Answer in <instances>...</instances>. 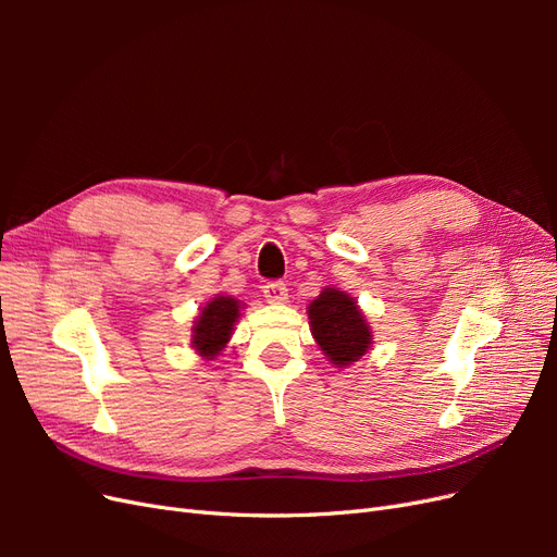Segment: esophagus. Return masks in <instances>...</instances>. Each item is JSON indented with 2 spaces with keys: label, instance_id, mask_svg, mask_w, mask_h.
<instances>
[{
  "label": "esophagus",
  "instance_id": "esophagus-1",
  "mask_svg": "<svg viewBox=\"0 0 557 557\" xmlns=\"http://www.w3.org/2000/svg\"><path fill=\"white\" fill-rule=\"evenodd\" d=\"M262 295L269 305H285V301H288V288H285V283H281V281L264 283Z\"/></svg>",
  "mask_w": 557,
  "mask_h": 557
}]
</instances>
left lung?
Listing matches in <instances>:
<instances>
[{"label":"left lung","instance_id":"1","mask_svg":"<svg viewBox=\"0 0 557 557\" xmlns=\"http://www.w3.org/2000/svg\"><path fill=\"white\" fill-rule=\"evenodd\" d=\"M307 313L313 339L332 364L348 367L372 350V325L358 299L346 290L327 285L307 307Z\"/></svg>","mask_w":557,"mask_h":557}]
</instances>
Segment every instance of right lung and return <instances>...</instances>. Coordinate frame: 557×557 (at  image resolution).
<instances>
[{
	"label": "right lung",
	"mask_w": 557,
	"mask_h": 557,
	"mask_svg": "<svg viewBox=\"0 0 557 557\" xmlns=\"http://www.w3.org/2000/svg\"><path fill=\"white\" fill-rule=\"evenodd\" d=\"M244 305L230 295H213L199 309L193 325V348L199 358L215 360L232 339L234 325L242 315Z\"/></svg>",
	"instance_id": "right-lung-1"
}]
</instances>
